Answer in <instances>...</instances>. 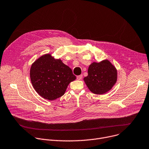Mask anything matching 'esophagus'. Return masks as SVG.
<instances>
[{"label": "esophagus", "mask_w": 149, "mask_h": 149, "mask_svg": "<svg viewBox=\"0 0 149 149\" xmlns=\"http://www.w3.org/2000/svg\"><path fill=\"white\" fill-rule=\"evenodd\" d=\"M82 78H83V75H78L77 77V79L78 80H81L82 79Z\"/></svg>", "instance_id": "obj_1"}]
</instances>
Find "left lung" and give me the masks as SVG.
Returning <instances> with one entry per match:
<instances>
[{
	"instance_id": "obj_1",
	"label": "left lung",
	"mask_w": 149,
	"mask_h": 149,
	"mask_svg": "<svg viewBox=\"0 0 149 149\" xmlns=\"http://www.w3.org/2000/svg\"><path fill=\"white\" fill-rule=\"evenodd\" d=\"M84 80L92 93L102 94L109 91L116 83L117 71L108 60L93 62L89 66L88 75Z\"/></svg>"
}]
</instances>
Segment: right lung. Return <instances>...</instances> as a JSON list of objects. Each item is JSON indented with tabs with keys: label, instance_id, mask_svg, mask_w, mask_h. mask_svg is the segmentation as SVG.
<instances>
[{
	"label": "right lung",
	"instance_id": "right-lung-1",
	"mask_svg": "<svg viewBox=\"0 0 149 149\" xmlns=\"http://www.w3.org/2000/svg\"><path fill=\"white\" fill-rule=\"evenodd\" d=\"M30 74L36 92L49 100L62 96L68 86L76 79L69 66L50 54L37 59L31 65Z\"/></svg>",
	"mask_w": 149,
	"mask_h": 149
}]
</instances>
